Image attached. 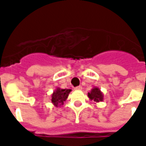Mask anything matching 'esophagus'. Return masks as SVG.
I'll list each match as a JSON object with an SVG mask.
<instances>
[{
  "label": "esophagus",
  "instance_id": "esophagus-1",
  "mask_svg": "<svg viewBox=\"0 0 146 146\" xmlns=\"http://www.w3.org/2000/svg\"><path fill=\"white\" fill-rule=\"evenodd\" d=\"M82 89V86H77V87H76L75 88V90H81Z\"/></svg>",
  "mask_w": 146,
  "mask_h": 146
}]
</instances>
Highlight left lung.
<instances>
[{
  "mask_svg": "<svg viewBox=\"0 0 146 146\" xmlns=\"http://www.w3.org/2000/svg\"><path fill=\"white\" fill-rule=\"evenodd\" d=\"M88 97L91 100H94L96 102H102L103 99V96L101 91L98 88H95L92 90V92L88 93Z\"/></svg>",
  "mask_w": 146,
  "mask_h": 146,
  "instance_id": "obj_1",
  "label": "left lung"
}]
</instances>
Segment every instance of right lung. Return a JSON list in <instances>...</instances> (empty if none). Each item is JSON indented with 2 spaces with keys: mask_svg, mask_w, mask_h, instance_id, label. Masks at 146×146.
Masks as SVG:
<instances>
[{
  "mask_svg": "<svg viewBox=\"0 0 146 146\" xmlns=\"http://www.w3.org/2000/svg\"><path fill=\"white\" fill-rule=\"evenodd\" d=\"M71 92L70 89H60L57 88V90L51 95V102L52 103L58 106L59 105H62L64 102L66 100L68 95Z\"/></svg>",
  "mask_w": 146,
  "mask_h": 146,
  "instance_id": "1",
  "label": "right lung"
}]
</instances>
